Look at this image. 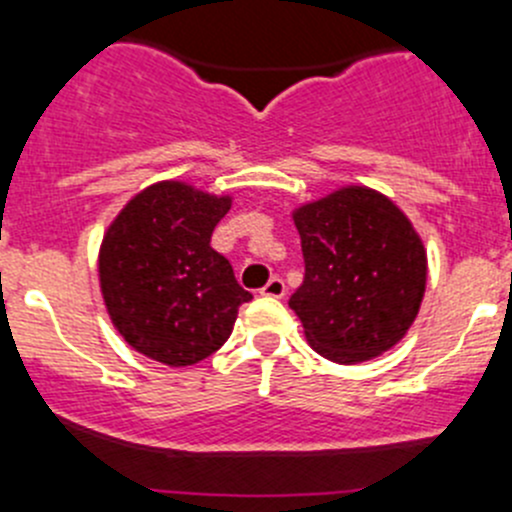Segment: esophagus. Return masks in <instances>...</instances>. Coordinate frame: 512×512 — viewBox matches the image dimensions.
<instances>
[{
    "label": "esophagus",
    "instance_id": "obj_1",
    "mask_svg": "<svg viewBox=\"0 0 512 512\" xmlns=\"http://www.w3.org/2000/svg\"><path fill=\"white\" fill-rule=\"evenodd\" d=\"M262 295L265 297H285V282L280 277H270L267 285L262 287Z\"/></svg>",
    "mask_w": 512,
    "mask_h": 512
}]
</instances>
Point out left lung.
<instances>
[{
  "label": "left lung",
  "mask_w": 512,
  "mask_h": 512,
  "mask_svg": "<svg viewBox=\"0 0 512 512\" xmlns=\"http://www.w3.org/2000/svg\"><path fill=\"white\" fill-rule=\"evenodd\" d=\"M305 280L290 307L310 345L340 365L403 340L425 292L428 257L408 217L377 192L345 187L300 207Z\"/></svg>",
  "instance_id": "obj_1"
}]
</instances>
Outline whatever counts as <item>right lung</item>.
<instances>
[{"mask_svg":"<svg viewBox=\"0 0 512 512\" xmlns=\"http://www.w3.org/2000/svg\"><path fill=\"white\" fill-rule=\"evenodd\" d=\"M230 197L160 182L130 200L99 252L104 305L119 335L170 367L195 365L230 337L242 290L227 257L212 250Z\"/></svg>","mask_w":512,"mask_h":512,"instance_id":"1","label":"right lung"}]
</instances>
